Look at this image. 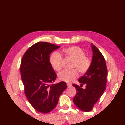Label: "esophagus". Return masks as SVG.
<instances>
[{
    "instance_id": "esophagus-1",
    "label": "esophagus",
    "mask_w": 125,
    "mask_h": 125,
    "mask_svg": "<svg viewBox=\"0 0 125 125\" xmlns=\"http://www.w3.org/2000/svg\"><path fill=\"white\" fill-rule=\"evenodd\" d=\"M67 86H68V87H70L72 85V84L69 83H67Z\"/></svg>"
}]
</instances>
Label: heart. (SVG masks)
<instances>
[{
  "instance_id": "heart-1",
  "label": "heart",
  "mask_w": 125,
  "mask_h": 125,
  "mask_svg": "<svg viewBox=\"0 0 125 125\" xmlns=\"http://www.w3.org/2000/svg\"><path fill=\"white\" fill-rule=\"evenodd\" d=\"M62 54L65 57L73 60L72 68H76L69 70H62L58 73V79L62 81L72 82L79 76V72L81 74H84L91 67L92 63L91 59L85 56L84 50L79 46H73L64 49L62 50ZM62 62V57L58 52H53L50 55L49 63L54 70L58 72L61 69Z\"/></svg>"
}]
</instances>
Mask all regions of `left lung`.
I'll return each mask as SVG.
<instances>
[{
    "mask_svg": "<svg viewBox=\"0 0 125 125\" xmlns=\"http://www.w3.org/2000/svg\"><path fill=\"white\" fill-rule=\"evenodd\" d=\"M92 48L93 55L91 67L79 80L81 83L80 86L86 84V89H83L77 84H73L77 92L73 101L77 108L84 112L92 111L106 89L107 82L108 72L104 58L98 49L92 44Z\"/></svg>",
    "mask_w": 125,
    "mask_h": 125,
    "instance_id": "1",
    "label": "left lung"
}]
</instances>
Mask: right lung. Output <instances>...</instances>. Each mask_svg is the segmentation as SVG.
<instances>
[{
  "instance_id": "right-lung-1",
  "label": "right lung",
  "mask_w": 125,
  "mask_h": 125,
  "mask_svg": "<svg viewBox=\"0 0 125 125\" xmlns=\"http://www.w3.org/2000/svg\"><path fill=\"white\" fill-rule=\"evenodd\" d=\"M44 42L30 46L23 56L20 72L24 93L36 111L46 113L54 109L67 85L64 81L53 84L57 75L49 63V55L60 48Z\"/></svg>"
}]
</instances>
